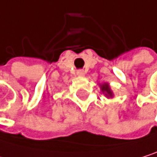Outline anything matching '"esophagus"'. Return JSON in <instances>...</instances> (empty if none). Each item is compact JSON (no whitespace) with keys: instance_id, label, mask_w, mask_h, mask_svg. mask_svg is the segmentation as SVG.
Wrapping results in <instances>:
<instances>
[{"instance_id":"esophagus-1","label":"esophagus","mask_w":157,"mask_h":157,"mask_svg":"<svg viewBox=\"0 0 157 157\" xmlns=\"http://www.w3.org/2000/svg\"><path fill=\"white\" fill-rule=\"evenodd\" d=\"M77 75H78V77H83V76L85 75V73H84V71H82V70H79V71L77 72Z\"/></svg>"}]
</instances>
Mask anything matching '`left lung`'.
<instances>
[{"label": "left lung", "mask_w": 157, "mask_h": 157, "mask_svg": "<svg viewBox=\"0 0 157 157\" xmlns=\"http://www.w3.org/2000/svg\"><path fill=\"white\" fill-rule=\"evenodd\" d=\"M101 91L103 92L108 97H112L113 96V94H112V92H111L108 83H104V84L101 85Z\"/></svg>", "instance_id": "left-lung-1"}]
</instances>
